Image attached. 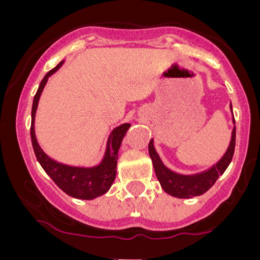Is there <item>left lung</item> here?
<instances>
[{"label": "left lung", "mask_w": 260, "mask_h": 260, "mask_svg": "<svg viewBox=\"0 0 260 260\" xmlns=\"http://www.w3.org/2000/svg\"><path fill=\"white\" fill-rule=\"evenodd\" d=\"M232 110V106H231ZM235 123V118H234ZM235 144H236V127L232 129V137L230 145L226 150V153L220 159L213 168H210L207 171L201 172L196 175H180L171 171L166 168L161 161L160 156L157 155L156 150L154 148L153 139L149 142V155H150L153 166L155 170L157 180H159L161 187L169 193L170 196L176 197V198H193V197L202 196L210 189L214 186L219 176H221L228 166L231 162L232 156L235 153Z\"/></svg>", "instance_id": "1"}]
</instances>
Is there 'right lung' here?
I'll use <instances>...</instances> for the list:
<instances>
[{
  "mask_svg": "<svg viewBox=\"0 0 260 260\" xmlns=\"http://www.w3.org/2000/svg\"><path fill=\"white\" fill-rule=\"evenodd\" d=\"M62 63H63V61L59 62L53 70L46 73V76L44 77L40 85H39L34 100H32L30 127L32 149H34L35 156H37L41 168L45 170V172L52 178V181L63 190L66 194L77 199L90 201V199L96 198V197L105 194L107 190L110 189V187H111L113 181H115L118 149H120L122 139L126 136L131 124L123 123L112 131L109 137V140H107L105 156H104L103 161H101L99 165L94 166V168H76V166L63 165V164L57 162V161L52 160L51 157L47 156L44 153L43 149L40 148V145L38 144L37 137H35V112H37L39 99H40L41 92L44 90V86L46 85L47 79L61 67Z\"/></svg>",
  "mask_w": 260,
  "mask_h": 260,
  "instance_id": "1",
  "label": "right lung"
}]
</instances>
